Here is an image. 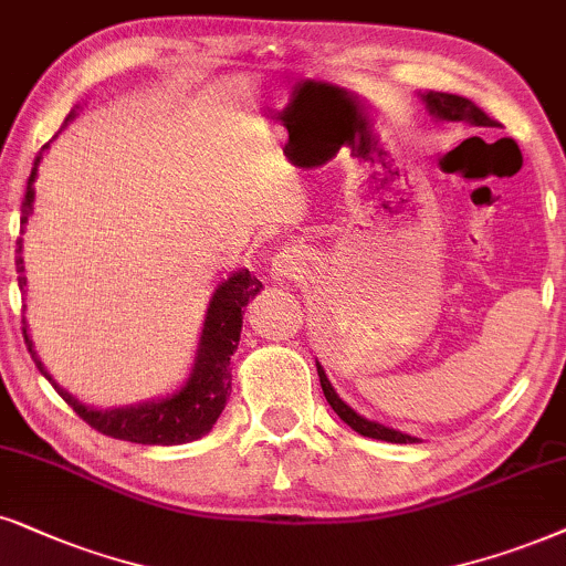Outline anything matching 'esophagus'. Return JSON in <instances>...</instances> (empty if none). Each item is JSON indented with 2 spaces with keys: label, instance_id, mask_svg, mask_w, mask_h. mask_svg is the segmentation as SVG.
<instances>
[{
  "label": "esophagus",
  "instance_id": "34e87169",
  "mask_svg": "<svg viewBox=\"0 0 566 566\" xmlns=\"http://www.w3.org/2000/svg\"><path fill=\"white\" fill-rule=\"evenodd\" d=\"M297 271V253L295 250H282L274 261H271V276L284 282V279H292Z\"/></svg>",
  "mask_w": 566,
  "mask_h": 566
}]
</instances>
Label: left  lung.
<instances>
[{"label": "left lung", "instance_id": "left-lung-1", "mask_svg": "<svg viewBox=\"0 0 566 566\" xmlns=\"http://www.w3.org/2000/svg\"><path fill=\"white\" fill-rule=\"evenodd\" d=\"M423 102H426V109L431 112L436 119H447V123H470L475 127H491L493 125V119L481 109V106H475L473 102H470V98L454 96V93L428 91V93H423ZM316 368H318L321 389H324L326 402L332 405V410L339 415V418L345 420V423L353 428V431H357L360 436H368V439L391 441V443H415V441H418L415 436L395 431V428H386L381 423H376V420H368V418H363V415H357L347 402H342L339 395L334 391L332 381L326 378V370L321 368L318 360H316Z\"/></svg>", "mask_w": 566, "mask_h": 566}]
</instances>
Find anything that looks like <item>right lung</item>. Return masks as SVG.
Listing matches in <instances>:
<instances>
[{
  "mask_svg": "<svg viewBox=\"0 0 566 566\" xmlns=\"http://www.w3.org/2000/svg\"><path fill=\"white\" fill-rule=\"evenodd\" d=\"M75 119V109L67 114L64 125ZM49 148V146H44ZM44 148H41L39 156H35L31 177H28L25 188V200H23V217H20V234L25 232L28 217L33 211V182L35 175H39L41 156H44ZM15 266H18V284L25 295V266H23V238H18V250H15ZM263 290V284L250 274L248 269L234 271L232 276H227L224 282L219 284L217 292H213L209 311H206L203 332H200V345L196 353V366L190 370V378L185 386L175 391V395H167L161 399H154V402H140L130 407H114V410H96V407H88L64 391L60 384L54 381L52 376L46 374L44 363L39 360L33 349V339L28 334V321L23 318V336L28 353H31L35 368L44 374L49 381L54 384V389L60 391V397L67 402L73 410L81 415V418L91 428H96L98 433L112 436V439H123L133 443H151V447H175V443H188L196 441L200 436H206L217 423V418L224 410L227 397L232 391V368L230 357L234 355L240 342L242 332V313H245V305L250 297H255Z\"/></svg>",
  "mask_w": 566,
  "mask_h": 566,
  "instance_id": "right-lung-1",
  "label": "right lung"
}]
</instances>
